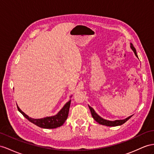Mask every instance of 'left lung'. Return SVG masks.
<instances>
[{
  "mask_svg": "<svg viewBox=\"0 0 154 154\" xmlns=\"http://www.w3.org/2000/svg\"><path fill=\"white\" fill-rule=\"evenodd\" d=\"M130 47H131V49L133 50L134 53H135V56L138 58L136 49H135V47H133L132 43H130ZM88 107H89V109L90 110V112H91L92 116V118H94V119L97 122V123H99L100 124L106 125V126H111V127H114V126L120 125L122 124H124L126 121H128L129 119V118L133 116V115L130 116H129L128 118H126L125 119H124V120H115V121L107 120L104 119V118H101V116H100L99 115H98L97 114L96 112V111H94V109L92 107H90V105H88Z\"/></svg>",
  "mask_w": 154,
  "mask_h": 154,
  "instance_id": "obj_1",
  "label": "left lung"
}]
</instances>
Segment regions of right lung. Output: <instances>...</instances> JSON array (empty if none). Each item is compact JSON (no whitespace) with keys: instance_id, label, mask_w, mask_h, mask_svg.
I'll use <instances>...</instances> for the list:
<instances>
[{"instance_id":"right-lung-1","label":"right lung","mask_w":154,"mask_h":154,"mask_svg":"<svg viewBox=\"0 0 154 154\" xmlns=\"http://www.w3.org/2000/svg\"><path fill=\"white\" fill-rule=\"evenodd\" d=\"M72 97V96H70ZM71 103V100H69L67 103L64 105L60 111H59L57 115L51 116H47L42 118H38V119H35L31 117H29L28 115L23 112L17 106L18 111L20 112L22 115L25 117L27 120L32 122L34 124L36 125L37 126L42 128L45 129H54L58 127H60L61 125L64 124L65 121L66 120L68 116L69 113V109L70 107Z\"/></svg>"}]
</instances>
